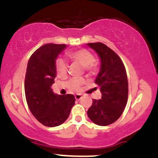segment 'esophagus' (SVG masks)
I'll use <instances>...</instances> for the list:
<instances>
[{
	"instance_id": "obj_1",
	"label": "esophagus",
	"mask_w": 158,
	"mask_h": 158,
	"mask_svg": "<svg viewBox=\"0 0 158 158\" xmlns=\"http://www.w3.org/2000/svg\"><path fill=\"white\" fill-rule=\"evenodd\" d=\"M75 98H76V100H80L81 98H82V95L79 94H76V95H75Z\"/></svg>"
}]
</instances>
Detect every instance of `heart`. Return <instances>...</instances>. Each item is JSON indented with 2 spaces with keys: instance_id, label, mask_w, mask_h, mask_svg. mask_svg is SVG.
Instances as JSON below:
<instances>
[{
  "instance_id": "obj_1",
  "label": "heart",
  "mask_w": 158,
  "mask_h": 158,
  "mask_svg": "<svg viewBox=\"0 0 158 158\" xmlns=\"http://www.w3.org/2000/svg\"><path fill=\"white\" fill-rule=\"evenodd\" d=\"M68 57L70 58L71 60L80 64L83 66L85 70L87 72L92 73L95 69V65L93 64V55L89 51L85 49H81L73 52L68 53ZM56 72L58 77L65 78L67 75V64L64 59H58L56 61ZM84 82L82 79L79 78H73L66 82V86L70 90L76 91L79 90L81 85Z\"/></svg>"
}]
</instances>
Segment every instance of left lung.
Returning a JSON list of instances; mask_svg holds the SVG:
<instances>
[{
	"instance_id": "1",
	"label": "left lung",
	"mask_w": 158,
	"mask_h": 158,
	"mask_svg": "<svg viewBox=\"0 0 158 158\" xmlns=\"http://www.w3.org/2000/svg\"><path fill=\"white\" fill-rule=\"evenodd\" d=\"M100 58V71L95 82L101 87V98L93 99L88 117L98 126H108L119 118L128 99V80L125 66L113 50L101 42L89 43Z\"/></svg>"
}]
</instances>
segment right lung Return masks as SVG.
Masks as SVG:
<instances>
[{
  "label": "right lung",
  "instance_id": "right-lung-1",
  "mask_svg": "<svg viewBox=\"0 0 158 158\" xmlns=\"http://www.w3.org/2000/svg\"><path fill=\"white\" fill-rule=\"evenodd\" d=\"M66 48V44H44L35 51L28 62L25 78L26 101L32 115L48 127L64 123L76 101L73 94L59 95L51 89L57 76L56 60Z\"/></svg>",
  "mask_w": 158,
  "mask_h": 158
}]
</instances>
